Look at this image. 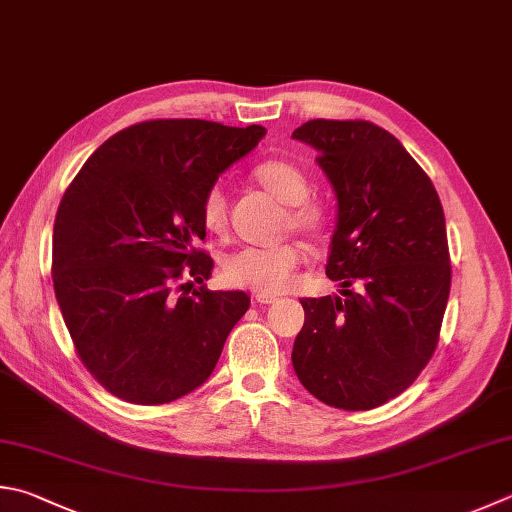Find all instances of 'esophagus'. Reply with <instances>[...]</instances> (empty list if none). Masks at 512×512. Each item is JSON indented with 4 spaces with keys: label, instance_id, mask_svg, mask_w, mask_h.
<instances>
[{
    "label": "esophagus",
    "instance_id": "34e87169",
    "mask_svg": "<svg viewBox=\"0 0 512 512\" xmlns=\"http://www.w3.org/2000/svg\"><path fill=\"white\" fill-rule=\"evenodd\" d=\"M254 301L260 305H269L276 301V294H267V292H254Z\"/></svg>",
    "mask_w": 512,
    "mask_h": 512
}]
</instances>
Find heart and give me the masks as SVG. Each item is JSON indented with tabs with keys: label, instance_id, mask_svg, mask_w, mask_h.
I'll return each mask as SVG.
<instances>
[{
	"label": "heart",
	"instance_id": "1",
	"mask_svg": "<svg viewBox=\"0 0 512 512\" xmlns=\"http://www.w3.org/2000/svg\"><path fill=\"white\" fill-rule=\"evenodd\" d=\"M254 178L269 194L287 205L285 227L307 238H321L330 225V211L310 198V178L292 160L269 158L254 167ZM200 218L209 234H225L227 198L220 185H211L200 200ZM303 247L281 243L272 247H240L223 260V278L231 287L278 294L294 283L303 263Z\"/></svg>",
	"mask_w": 512,
	"mask_h": 512
}]
</instances>
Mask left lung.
Here are the masks:
<instances>
[{
  "mask_svg": "<svg viewBox=\"0 0 512 512\" xmlns=\"http://www.w3.org/2000/svg\"><path fill=\"white\" fill-rule=\"evenodd\" d=\"M292 138L318 151L339 200L325 274L345 287L301 301L294 372L327 406L379 408L437 350L452 274L441 200L403 144L368 120H310Z\"/></svg>",
  "mask_w": 512,
  "mask_h": 512,
  "instance_id": "1",
  "label": "left lung"
}]
</instances>
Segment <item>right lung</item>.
Instances as JSON below:
<instances>
[{
  "label": "right lung",
  "instance_id": "add662e5",
  "mask_svg": "<svg viewBox=\"0 0 512 512\" xmlns=\"http://www.w3.org/2000/svg\"><path fill=\"white\" fill-rule=\"evenodd\" d=\"M263 136L260 124L147 120L95 149L64 191L55 298L84 368L118 399L160 406L214 372L249 296L202 285L214 260L198 247L200 200Z\"/></svg>",
  "mask_w": 512,
  "mask_h": 512
}]
</instances>
